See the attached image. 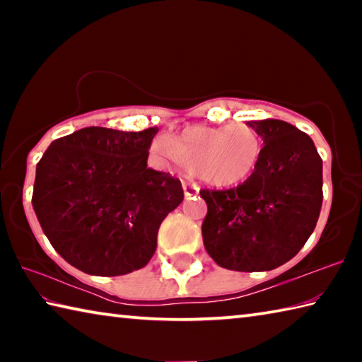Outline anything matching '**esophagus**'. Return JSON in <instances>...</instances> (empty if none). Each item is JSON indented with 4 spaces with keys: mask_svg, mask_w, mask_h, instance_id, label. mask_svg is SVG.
<instances>
[{
    "mask_svg": "<svg viewBox=\"0 0 362 362\" xmlns=\"http://www.w3.org/2000/svg\"><path fill=\"white\" fill-rule=\"evenodd\" d=\"M199 193V187L196 185V183L192 182H183V194H185V198H192V196H196Z\"/></svg>",
    "mask_w": 362,
    "mask_h": 362,
    "instance_id": "34e87169",
    "label": "esophagus"
}]
</instances>
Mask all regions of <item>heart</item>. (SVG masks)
<instances>
[{"instance_id":"b5f03b06","label":"heart","mask_w":362,"mask_h":362,"mask_svg":"<svg viewBox=\"0 0 362 362\" xmlns=\"http://www.w3.org/2000/svg\"><path fill=\"white\" fill-rule=\"evenodd\" d=\"M180 168L214 187L238 185L252 175L262 156V140L247 124L192 126L159 146Z\"/></svg>"}]
</instances>
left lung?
<instances>
[{
  "label": "left lung",
  "mask_w": 362,
  "mask_h": 362,
  "mask_svg": "<svg viewBox=\"0 0 362 362\" xmlns=\"http://www.w3.org/2000/svg\"><path fill=\"white\" fill-rule=\"evenodd\" d=\"M263 140L259 166L241 185L201 189L204 247L218 267L274 269L305 246L322 206V159L310 136L279 119L249 121Z\"/></svg>",
  "instance_id": "8db88e82"
}]
</instances>
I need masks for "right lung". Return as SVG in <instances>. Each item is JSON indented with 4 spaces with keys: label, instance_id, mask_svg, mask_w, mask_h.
Returning a JSON list of instances; mask_svg holds the SVG:
<instances>
[{
    "label": "right lung",
    "instance_id": "obj_1",
    "mask_svg": "<svg viewBox=\"0 0 362 362\" xmlns=\"http://www.w3.org/2000/svg\"><path fill=\"white\" fill-rule=\"evenodd\" d=\"M156 132L84 127L36 164L35 214L70 265L121 276L150 262L159 225L183 201L180 180L146 166Z\"/></svg>",
    "mask_w": 362,
    "mask_h": 362
}]
</instances>
